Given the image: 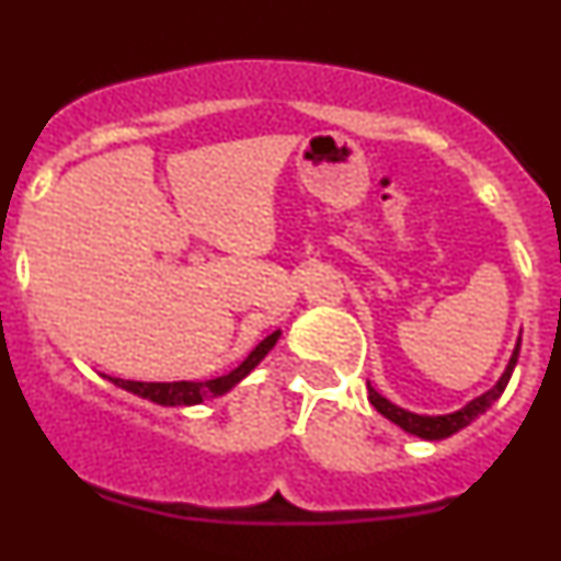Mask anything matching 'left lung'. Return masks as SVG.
<instances>
[{
    "mask_svg": "<svg viewBox=\"0 0 561 561\" xmlns=\"http://www.w3.org/2000/svg\"><path fill=\"white\" fill-rule=\"evenodd\" d=\"M518 350H522V339L516 341V350L514 355H511L508 359V368H505V374L500 376V381L494 385L489 392L479 394L476 400H470L465 409L454 411V414H444V416H422V414H414V411H405L400 409V405L389 403L387 398H381L379 392H376L374 387H370L368 381V400L374 403V409L379 411L381 416H387L389 422H394L398 427H403L405 433L416 435V438H424V440H440V438H449V435L459 433L462 427H468L470 422L479 420V416L483 414V411L489 409V405L494 403V400L500 398V394L505 392V387H508L511 381V374H514L516 368V359H518Z\"/></svg>",
    "mask_w": 561,
    "mask_h": 561,
    "instance_id": "8db88e82",
    "label": "left lung"
}]
</instances>
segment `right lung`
I'll return each mask as SVG.
<instances>
[{
	"mask_svg": "<svg viewBox=\"0 0 561 561\" xmlns=\"http://www.w3.org/2000/svg\"><path fill=\"white\" fill-rule=\"evenodd\" d=\"M276 341H279V330L265 335L261 344L247 355V359L239 365V368H233L231 374L217 376V379H209V381H126V379H112V376H107V379L112 385L128 389V392L139 394V398L145 400H152V403L158 405H196V403H204L206 398L226 394L228 389L239 385V381L244 379V376L250 374V370L255 368V365L261 363L271 350H274Z\"/></svg>",
	"mask_w": 561,
	"mask_h": 561,
	"instance_id": "right-lung-1",
	"label": "right lung"
}]
</instances>
